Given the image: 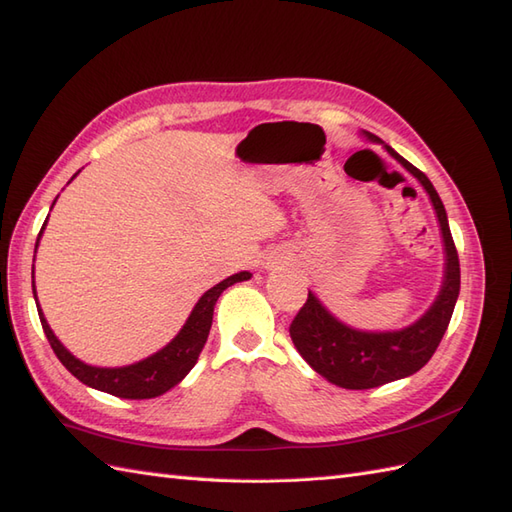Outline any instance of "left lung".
I'll return each instance as SVG.
<instances>
[{
	"mask_svg": "<svg viewBox=\"0 0 512 512\" xmlns=\"http://www.w3.org/2000/svg\"><path fill=\"white\" fill-rule=\"evenodd\" d=\"M363 136L371 143H382L371 132L363 130ZM384 149L426 189L441 228L445 271L439 295L426 313L410 326L389 332H367L347 326L319 302L313 291H308L306 304L289 328L293 345L319 376L341 386V389L352 391L373 389V386L408 378L426 365L439 347L447 326H450L460 293L458 252L439 193H436L426 173L410 165L393 147L384 145Z\"/></svg>",
	"mask_w": 512,
	"mask_h": 512,
	"instance_id": "8db88e82",
	"label": "left lung"
}]
</instances>
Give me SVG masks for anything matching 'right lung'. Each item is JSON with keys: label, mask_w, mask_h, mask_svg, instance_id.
Returning a JSON list of instances; mask_svg holds the SVG:
<instances>
[{"label": "right lung", "mask_w": 512, "mask_h": 512, "mask_svg": "<svg viewBox=\"0 0 512 512\" xmlns=\"http://www.w3.org/2000/svg\"><path fill=\"white\" fill-rule=\"evenodd\" d=\"M56 199H54V204H56ZM54 204H52V208H54ZM45 223H47V219H45ZM45 223L39 232V239H36L34 256H36V247H39V241H41V234L45 230ZM249 278H252V273L239 271L223 282L215 284L213 289H208L202 297L197 299V304L191 310L189 319H186L182 330L173 336L171 343H167L156 354L139 360V363L126 365V367H93V365L82 363L80 358L73 356L67 347L56 339V334L52 332V328H49V323L43 315L39 302H36V308H39L41 326L45 330L49 345H52L54 354L58 356L60 363L65 365L82 384L91 386V389H97V391L110 393L115 397H123V400H149V397H158L162 393H167L169 389H173V386L182 382L186 373L195 367L199 352H202L206 345L210 326H213V313H215V304H217L219 295L226 291L228 286L249 280ZM32 291H34V299H36V286Z\"/></svg>", "instance_id": "right-lung-1"}]
</instances>
